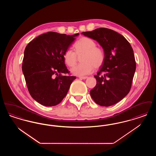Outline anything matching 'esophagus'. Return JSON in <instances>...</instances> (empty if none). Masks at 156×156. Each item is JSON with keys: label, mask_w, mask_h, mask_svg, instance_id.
<instances>
[{"label": "esophagus", "mask_w": 156, "mask_h": 156, "mask_svg": "<svg viewBox=\"0 0 156 156\" xmlns=\"http://www.w3.org/2000/svg\"><path fill=\"white\" fill-rule=\"evenodd\" d=\"M79 78H80V80H85V79L88 78V76H80Z\"/></svg>", "instance_id": "1"}]
</instances>
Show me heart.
<instances>
[{
	"mask_svg": "<svg viewBox=\"0 0 156 156\" xmlns=\"http://www.w3.org/2000/svg\"><path fill=\"white\" fill-rule=\"evenodd\" d=\"M96 43L88 37H82L74 45L75 52L68 49L64 54V59L68 67H74L77 61V55L81 57L82 63L71 69V73L76 76H82L90 74L94 67H101L105 61L104 51L96 47Z\"/></svg>",
	"mask_w": 156,
	"mask_h": 156,
	"instance_id": "b5f03b06",
	"label": "heart"
}]
</instances>
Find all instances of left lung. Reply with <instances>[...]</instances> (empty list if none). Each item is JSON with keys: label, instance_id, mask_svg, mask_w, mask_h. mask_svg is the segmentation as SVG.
Here are the masks:
<instances>
[{"label": "left lung", "instance_id": "1", "mask_svg": "<svg viewBox=\"0 0 156 156\" xmlns=\"http://www.w3.org/2000/svg\"><path fill=\"white\" fill-rule=\"evenodd\" d=\"M81 34L96 40L105 55L102 67L94 76L97 85L90 91V96L102 106L117 104L129 92L136 71L131 45L122 35L109 29L99 28Z\"/></svg>", "mask_w": 156, "mask_h": 156}]
</instances>
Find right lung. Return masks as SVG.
Segmentation results:
<instances>
[{
  "instance_id": "1",
  "label": "right lung",
  "mask_w": 156,
  "mask_h": 156,
  "mask_svg": "<svg viewBox=\"0 0 156 156\" xmlns=\"http://www.w3.org/2000/svg\"><path fill=\"white\" fill-rule=\"evenodd\" d=\"M80 34L66 35L48 32L33 39L26 46L22 71L30 95L45 106L59 104L76 78L69 73L64 54Z\"/></svg>"
}]
</instances>
